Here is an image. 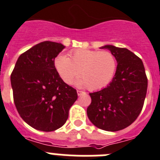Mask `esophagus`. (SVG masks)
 Returning <instances> with one entry per match:
<instances>
[{"label":"esophagus","mask_w":160,"mask_h":160,"mask_svg":"<svg viewBox=\"0 0 160 160\" xmlns=\"http://www.w3.org/2000/svg\"><path fill=\"white\" fill-rule=\"evenodd\" d=\"M77 94H78V95L80 96V95H82V94H85V92H83V91H81V90H77Z\"/></svg>","instance_id":"34e87169"}]
</instances>
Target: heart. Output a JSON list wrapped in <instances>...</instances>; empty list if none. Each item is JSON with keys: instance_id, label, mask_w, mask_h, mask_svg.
<instances>
[{"instance_id": "b5f03b06", "label": "heart", "mask_w": 160, "mask_h": 160, "mask_svg": "<svg viewBox=\"0 0 160 160\" xmlns=\"http://www.w3.org/2000/svg\"><path fill=\"white\" fill-rule=\"evenodd\" d=\"M70 56V58L66 54H59L54 60L55 69L67 84L80 73L82 77L75 84L98 90L107 87L114 78L117 61L111 52L78 49L72 51Z\"/></svg>"}]
</instances>
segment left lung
<instances>
[{
	"mask_svg": "<svg viewBox=\"0 0 160 160\" xmlns=\"http://www.w3.org/2000/svg\"><path fill=\"white\" fill-rule=\"evenodd\" d=\"M117 61L114 78L107 87L90 93L87 107L90 122L99 129L118 131L128 128L140 114L148 90L142 60L126 48L106 45Z\"/></svg>",
	"mask_w": 160,
	"mask_h": 160,
	"instance_id": "obj_1",
	"label": "left lung"
}]
</instances>
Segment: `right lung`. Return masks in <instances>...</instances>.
<instances>
[{
  "label": "right lung",
  "instance_id": "obj_1",
  "mask_svg": "<svg viewBox=\"0 0 160 160\" xmlns=\"http://www.w3.org/2000/svg\"><path fill=\"white\" fill-rule=\"evenodd\" d=\"M65 47L48 41L37 44L18 58L11 74L17 110L36 130L53 131L62 127L78 98L75 89L63 82L54 67L55 58Z\"/></svg>",
  "mask_w": 160,
  "mask_h": 160
}]
</instances>
